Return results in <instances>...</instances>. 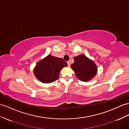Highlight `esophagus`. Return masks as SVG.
Listing matches in <instances>:
<instances>
[{
  "label": "esophagus",
  "instance_id": "34e87169",
  "mask_svg": "<svg viewBox=\"0 0 129 129\" xmlns=\"http://www.w3.org/2000/svg\"><path fill=\"white\" fill-rule=\"evenodd\" d=\"M67 63H68V65L69 67H70V61H68Z\"/></svg>",
  "mask_w": 129,
  "mask_h": 129
}]
</instances>
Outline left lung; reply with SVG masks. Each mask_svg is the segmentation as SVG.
Listing matches in <instances>:
<instances>
[{"label": "left lung", "instance_id": "left-lung-1", "mask_svg": "<svg viewBox=\"0 0 129 129\" xmlns=\"http://www.w3.org/2000/svg\"><path fill=\"white\" fill-rule=\"evenodd\" d=\"M75 62L71 65L76 77L81 81H89L97 74L98 67L93 60L84 54L74 57Z\"/></svg>", "mask_w": 129, "mask_h": 129}]
</instances>
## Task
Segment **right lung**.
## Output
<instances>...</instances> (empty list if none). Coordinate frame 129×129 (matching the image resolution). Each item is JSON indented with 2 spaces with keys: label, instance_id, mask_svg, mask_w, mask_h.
<instances>
[{
  "label": "right lung",
  "instance_id": "right-lung-1",
  "mask_svg": "<svg viewBox=\"0 0 129 129\" xmlns=\"http://www.w3.org/2000/svg\"><path fill=\"white\" fill-rule=\"evenodd\" d=\"M67 66L62 58L49 54L36 63L34 74L42 83H50L58 80L61 69Z\"/></svg>",
  "mask_w": 129,
  "mask_h": 129
}]
</instances>
